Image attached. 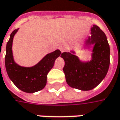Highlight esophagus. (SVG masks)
<instances>
[{
    "label": "esophagus",
    "mask_w": 120,
    "mask_h": 120,
    "mask_svg": "<svg viewBox=\"0 0 120 120\" xmlns=\"http://www.w3.org/2000/svg\"><path fill=\"white\" fill-rule=\"evenodd\" d=\"M59 49H60V51H61V52H64V51L66 50L65 47H64L63 45H61V46L59 47Z\"/></svg>",
    "instance_id": "34e87169"
}]
</instances>
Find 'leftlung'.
<instances>
[{"instance_id":"left-lung-1","label":"left lung","mask_w":120,"mask_h":120,"mask_svg":"<svg viewBox=\"0 0 120 120\" xmlns=\"http://www.w3.org/2000/svg\"><path fill=\"white\" fill-rule=\"evenodd\" d=\"M86 45L93 44L92 59L81 61L74 51L62 53L67 83L72 88L90 90L97 86L106 75L110 66V46L105 34L96 25L91 28Z\"/></svg>"}]
</instances>
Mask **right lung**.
Wrapping results in <instances>:
<instances>
[{"instance_id": "right-lung-1", "label": "right lung", "mask_w": 120, "mask_h": 120, "mask_svg": "<svg viewBox=\"0 0 120 120\" xmlns=\"http://www.w3.org/2000/svg\"><path fill=\"white\" fill-rule=\"evenodd\" d=\"M18 29L10 34L6 44L5 67L10 79L20 90L28 93H34L42 90L46 85L47 76L55 63V59L61 55L59 49L46 55L36 65L24 67L18 65L14 61L12 41L14 36Z\"/></svg>"}]
</instances>
